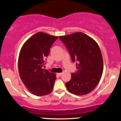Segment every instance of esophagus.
Segmentation results:
<instances>
[{
	"mask_svg": "<svg viewBox=\"0 0 121 121\" xmlns=\"http://www.w3.org/2000/svg\"><path fill=\"white\" fill-rule=\"evenodd\" d=\"M57 76H60L62 74V73H57Z\"/></svg>",
	"mask_w": 121,
	"mask_h": 121,
	"instance_id": "1",
	"label": "esophagus"
}]
</instances>
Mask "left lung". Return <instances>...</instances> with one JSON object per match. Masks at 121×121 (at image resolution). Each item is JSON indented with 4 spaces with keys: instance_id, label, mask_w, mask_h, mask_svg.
Returning <instances> with one entry per match:
<instances>
[{
    "instance_id": "left-lung-1",
    "label": "left lung",
    "mask_w": 121,
    "mask_h": 121,
    "mask_svg": "<svg viewBox=\"0 0 121 121\" xmlns=\"http://www.w3.org/2000/svg\"><path fill=\"white\" fill-rule=\"evenodd\" d=\"M69 52L77 70L71 74L65 85L69 92L76 95L90 93L98 85L103 71V59L98 43L82 33L60 36Z\"/></svg>"
}]
</instances>
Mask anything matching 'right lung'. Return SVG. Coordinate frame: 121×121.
<instances>
[{
  "instance_id": "1",
  "label": "right lung",
  "mask_w": 121,
  "mask_h": 121,
  "mask_svg": "<svg viewBox=\"0 0 121 121\" xmlns=\"http://www.w3.org/2000/svg\"><path fill=\"white\" fill-rule=\"evenodd\" d=\"M58 37L38 32L28 39L21 48L18 60L19 75L30 92L40 96L50 93L56 74L45 70V60Z\"/></svg>"
}]
</instances>
